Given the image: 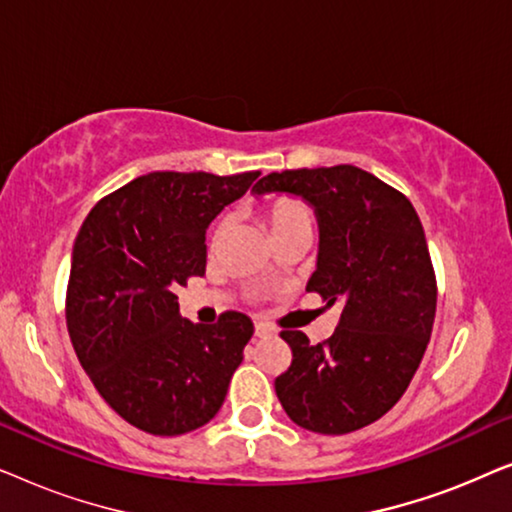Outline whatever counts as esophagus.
Instances as JSON below:
<instances>
[{
	"label": "esophagus",
	"instance_id": "obj_1",
	"mask_svg": "<svg viewBox=\"0 0 512 512\" xmlns=\"http://www.w3.org/2000/svg\"><path fill=\"white\" fill-rule=\"evenodd\" d=\"M272 333H275V331H272V328H270L268 324H256V328H254L256 338H270Z\"/></svg>",
	"mask_w": 512,
	"mask_h": 512
}]
</instances>
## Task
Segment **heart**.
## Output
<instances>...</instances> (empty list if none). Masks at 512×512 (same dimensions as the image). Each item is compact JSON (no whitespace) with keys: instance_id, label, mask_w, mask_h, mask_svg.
<instances>
[{"instance_id":"obj_1","label":"heart","mask_w":512,"mask_h":512,"mask_svg":"<svg viewBox=\"0 0 512 512\" xmlns=\"http://www.w3.org/2000/svg\"><path fill=\"white\" fill-rule=\"evenodd\" d=\"M268 223L272 235L284 233V230L296 226H310V212H307L303 202L291 198H279L268 207Z\"/></svg>"}]
</instances>
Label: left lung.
Segmentation results:
<instances>
[{"label":"left lung","mask_w":512,"mask_h":512,"mask_svg":"<svg viewBox=\"0 0 512 512\" xmlns=\"http://www.w3.org/2000/svg\"><path fill=\"white\" fill-rule=\"evenodd\" d=\"M303 198L319 223L307 291L340 303L331 338L282 331L293 361L275 380L291 422L324 436L363 429L405 394L429 345L436 275L410 200L354 165L272 172L254 195Z\"/></svg>","instance_id":"1"}]
</instances>
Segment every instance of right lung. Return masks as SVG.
<instances>
[{
  "instance_id": "obj_1",
  "label": "right lung",
  "mask_w": 512,
  "mask_h": 512,
  "mask_svg": "<svg viewBox=\"0 0 512 512\" xmlns=\"http://www.w3.org/2000/svg\"><path fill=\"white\" fill-rule=\"evenodd\" d=\"M261 172H149L97 202L72 251L67 331L90 382L125 422L153 436L205 426L226 401L254 324L179 314L177 291L205 275L209 223Z\"/></svg>"
}]
</instances>
